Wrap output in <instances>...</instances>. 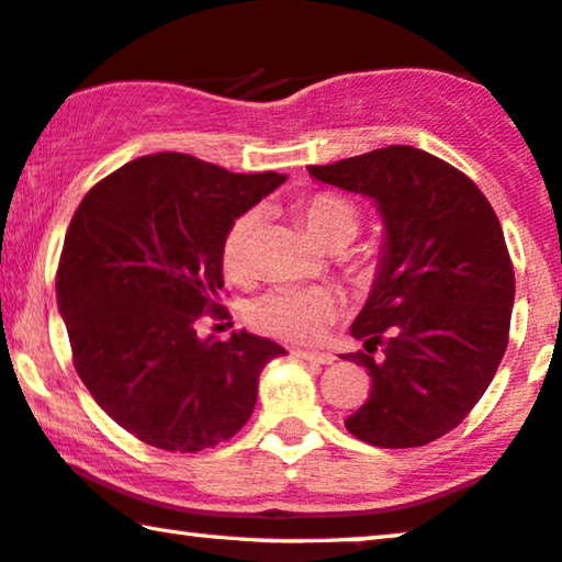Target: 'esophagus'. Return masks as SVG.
<instances>
[{
  "label": "esophagus",
  "mask_w": 562,
  "mask_h": 562,
  "mask_svg": "<svg viewBox=\"0 0 562 562\" xmlns=\"http://www.w3.org/2000/svg\"><path fill=\"white\" fill-rule=\"evenodd\" d=\"M293 357L303 359V362H316V364H334V355L328 351H305V349H295Z\"/></svg>",
  "instance_id": "esophagus-1"
}]
</instances>
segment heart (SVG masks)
Listing matches in <instances>:
<instances>
[{
	"label": "heart",
	"mask_w": 562,
	"mask_h": 562,
	"mask_svg": "<svg viewBox=\"0 0 562 562\" xmlns=\"http://www.w3.org/2000/svg\"><path fill=\"white\" fill-rule=\"evenodd\" d=\"M301 213L313 241L331 251L349 246L362 228V215L357 205L336 192L311 194ZM259 226L261 207H249L231 223L226 241H223V265L231 272L246 267ZM359 267L364 274L370 272V265ZM336 313H339V297L324 288H272L246 305V318L254 328L285 341L318 339Z\"/></svg>",
	"instance_id": "b5f03b06"
}]
</instances>
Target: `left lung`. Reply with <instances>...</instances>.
Returning a JSON list of instances; mask_svg holds the SVG:
<instances>
[{"mask_svg": "<svg viewBox=\"0 0 562 562\" xmlns=\"http://www.w3.org/2000/svg\"><path fill=\"white\" fill-rule=\"evenodd\" d=\"M308 171L370 198L385 231L370 297L351 324L364 344L351 362L368 368L370 398L344 424L385 450L429 445L483 398L506 351L514 267L501 223L473 179L414 146Z\"/></svg>", "mask_w": 562, "mask_h": 562, "instance_id": "8db88e82", "label": "left lung"}]
</instances>
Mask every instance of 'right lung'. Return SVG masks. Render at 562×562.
<instances>
[{
    "label": "right lung",
    "mask_w": 562,
    "mask_h": 562,
    "mask_svg": "<svg viewBox=\"0 0 562 562\" xmlns=\"http://www.w3.org/2000/svg\"><path fill=\"white\" fill-rule=\"evenodd\" d=\"M285 175H234L164 151L128 161L85 194L56 274L74 368L100 408L140 442L200 452L249 422L280 344L249 331L200 336L218 311L223 241Z\"/></svg>",
    "instance_id": "1"
}]
</instances>
